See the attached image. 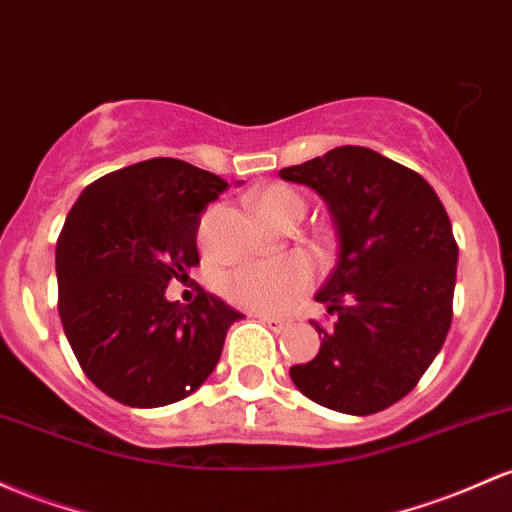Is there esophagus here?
I'll return each instance as SVG.
<instances>
[{
	"label": "esophagus",
	"instance_id": "34e87169",
	"mask_svg": "<svg viewBox=\"0 0 512 512\" xmlns=\"http://www.w3.org/2000/svg\"><path fill=\"white\" fill-rule=\"evenodd\" d=\"M255 318L260 320V323H265L272 333H282L286 325H289V320L277 318V316H262V313H255Z\"/></svg>",
	"mask_w": 512,
	"mask_h": 512
}]
</instances>
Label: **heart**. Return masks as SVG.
Returning <instances> with one entry per match:
<instances>
[{
	"instance_id": "b5f03b06",
	"label": "heart",
	"mask_w": 512,
	"mask_h": 512,
	"mask_svg": "<svg viewBox=\"0 0 512 512\" xmlns=\"http://www.w3.org/2000/svg\"><path fill=\"white\" fill-rule=\"evenodd\" d=\"M252 204L269 226H294L306 201L286 184H269L252 194ZM313 284V265L306 255H286L277 262L247 265L223 277L221 294L233 306L262 316L289 311Z\"/></svg>"
}]
</instances>
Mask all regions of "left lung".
<instances>
[{
    "label": "left lung",
    "mask_w": 512,
    "mask_h": 512,
    "mask_svg": "<svg viewBox=\"0 0 512 512\" xmlns=\"http://www.w3.org/2000/svg\"><path fill=\"white\" fill-rule=\"evenodd\" d=\"M279 177L323 196L340 240L316 294L333 325L313 320L320 350L291 381L330 411H384L415 389L452 325L459 247L445 206L418 172L359 145Z\"/></svg>",
    "instance_id": "obj_1"
}]
</instances>
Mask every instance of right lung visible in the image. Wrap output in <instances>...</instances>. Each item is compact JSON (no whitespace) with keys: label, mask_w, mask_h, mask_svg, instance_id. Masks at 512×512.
Segmentation results:
<instances>
[{"label":"right lung","mask_w":512,"mask_h":512,"mask_svg":"<svg viewBox=\"0 0 512 512\" xmlns=\"http://www.w3.org/2000/svg\"><path fill=\"white\" fill-rule=\"evenodd\" d=\"M226 189L218 174L153 157L104 174L67 213L55 247L60 320L82 372L123 406L194 393L243 318L204 289L187 306L165 299L199 265L201 213Z\"/></svg>","instance_id":"right-lung-1"}]
</instances>
